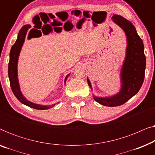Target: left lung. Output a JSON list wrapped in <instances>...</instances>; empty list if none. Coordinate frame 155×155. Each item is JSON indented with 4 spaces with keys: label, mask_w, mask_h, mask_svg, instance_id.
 <instances>
[{
    "label": "left lung",
    "mask_w": 155,
    "mask_h": 155,
    "mask_svg": "<svg viewBox=\"0 0 155 155\" xmlns=\"http://www.w3.org/2000/svg\"><path fill=\"white\" fill-rule=\"evenodd\" d=\"M111 19L126 36V56L120 72V88L116 94L111 96L98 97L92 94L94 100L100 104L117 107L124 104L138 92L145 78L146 58L143 40L137 35L134 25L118 15H114ZM87 80L92 91L90 80L88 78Z\"/></svg>",
    "instance_id": "obj_1"
}]
</instances>
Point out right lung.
<instances>
[{
	"mask_svg": "<svg viewBox=\"0 0 155 155\" xmlns=\"http://www.w3.org/2000/svg\"><path fill=\"white\" fill-rule=\"evenodd\" d=\"M29 28H31L30 25H25L21 28L18 33V38H17L15 43L14 44V45L12 46L11 49H10V61L9 63H8V77H9L10 84V87H11L12 92H13L15 96L16 97V98L18 99L21 103L27 106V107L33 108V109H35L46 110L51 109V108L54 107V106L56 105V104L51 105H41L39 104L31 102V101L28 100V99L23 95L22 91L20 90V83H19L18 71V59L19 56H20V51L21 50H22L23 44H24V42L25 41V37H26L27 33ZM69 75L70 73L68 75H67L66 77H65L64 80L65 84Z\"/></svg>",
	"mask_w": 155,
	"mask_h": 155,
	"instance_id": "add662e5",
	"label": "right lung"
}]
</instances>
